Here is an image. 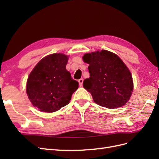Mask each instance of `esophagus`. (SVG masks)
Listing matches in <instances>:
<instances>
[{"instance_id": "1", "label": "esophagus", "mask_w": 159, "mask_h": 159, "mask_svg": "<svg viewBox=\"0 0 159 159\" xmlns=\"http://www.w3.org/2000/svg\"><path fill=\"white\" fill-rule=\"evenodd\" d=\"M83 79H80L79 80V85L80 87L83 86Z\"/></svg>"}]
</instances>
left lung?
Instances as JSON below:
<instances>
[{"mask_svg":"<svg viewBox=\"0 0 159 159\" xmlns=\"http://www.w3.org/2000/svg\"><path fill=\"white\" fill-rule=\"evenodd\" d=\"M84 62L89 64V79L83 87L101 107L115 109L124 106L133 89L131 73L119 57L105 50L86 53Z\"/></svg>","mask_w":159,"mask_h":159,"instance_id":"left-lung-1","label":"left lung"}]
</instances>
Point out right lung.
<instances>
[{"instance_id":"right-lung-1","label":"right lung","mask_w":159,"mask_h":159,"mask_svg":"<svg viewBox=\"0 0 159 159\" xmlns=\"http://www.w3.org/2000/svg\"><path fill=\"white\" fill-rule=\"evenodd\" d=\"M68 57L61 53L43 57L30 73L26 93L40 111L52 113L69 104L79 83L66 68Z\"/></svg>"}]
</instances>
